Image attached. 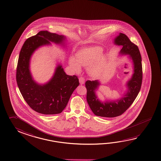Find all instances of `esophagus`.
Segmentation results:
<instances>
[{
  "mask_svg": "<svg viewBox=\"0 0 161 161\" xmlns=\"http://www.w3.org/2000/svg\"><path fill=\"white\" fill-rule=\"evenodd\" d=\"M79 82L80 83V84H84V82H85V78L84 77H80V78H79Z\"/></svg>",
  "mask_w": 161,
  "mask_h": 161,
  "instance_id": "esophagus-1",
  "label": "esophagus"
}]
</instances>
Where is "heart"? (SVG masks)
Listing matches in <instances>:
<instances>
[{
  "instance_id": "obj_1",
  "label": "heart",
  "mask_w": 161,
  "mask_h": 161,
  "mask_svg": "<svg viewBox=\"0 0 161 161\" xmlns=\"http://www.w3.org/2000/svg\"><path fill=\"white\" fill-rule=\"evenodd\" d=\"M103 49L99 47L85 48L79 51L75 58H70V66L77 71L80 70V65L90 67L89 72L92 75H96L103 69L105 63V58L100 56Z\"/></svg>"
}]
</instances>
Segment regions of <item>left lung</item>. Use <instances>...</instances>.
<instances>
[{
  "label": "left lung",
  "mask_w": 161,
  "mask_h": 161,
  "mask_svg": "<svg viewBox=\"0 0 161 161\" xmlns=\"http://www.w3.org/2000/svg\"><path fill=\"white\" fill-rule=\"evenodd\" d=\"M114 42L122 46L121 53L130 55L134 65V73L127 84L126 94L121 99L114 101L101 102L96 95V90L100 83L97 80L85 82L86 88V100L94 114L103 117H115L122 114L133 103L141 88L142 82V58L140 50L124 34L120 33L114 40Z\"/></svg>",
  "instance_id": "1"
}]
</instances>
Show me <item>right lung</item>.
<instances>
[{"label": "right lung", "instance_id": "obj_1", "mask_svg": "<svg viewBox=\"0 0 161 161\" xmlns=\"http://www.w3.org/2000/svg\"><path fill=\"white\" fill-rule=\"evenodd\" d=\"M64 39L63 35L41 31L25 41L19 53L16 75L19 91L31 108L41 114L62 112L80 84L77 76L67 75L59 65L52 79L45 85L37 84L31 75L30 60L33 52L40 46L50 44V42L60 44Z\"/></svg>", "mask_w": 161, "mask_h": 161}]
</instances>
